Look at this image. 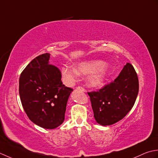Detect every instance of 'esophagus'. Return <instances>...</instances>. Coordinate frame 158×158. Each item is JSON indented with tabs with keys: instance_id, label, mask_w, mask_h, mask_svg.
Segmentation results:
<instances>
[{
	"instance_id": "obj_1",
	"label": "esophagus",
	"mask_w": 158,
	"mask_h": 158,
	"mask_svg": "<svg viewBox=\"0 0 158 158\" xmlns=\"http://www.w3.org/2000/svg\"><path fill=\"white\" fill-rule=\"evenodd\" d=\"M76 89H77V90H79V91H83V92H85V90L82 87H81V86H78V87L76 88Z\"/></svg>"
}]
</instances>
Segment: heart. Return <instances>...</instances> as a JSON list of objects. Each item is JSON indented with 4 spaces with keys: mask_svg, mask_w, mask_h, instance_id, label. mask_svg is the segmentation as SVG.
I'll use <instances>...</instances> for the list:
<instances>
[{
    "mask_svg": "<svg viewBox=\"0 0 158 158\" xmlns=\"http://www.w3.org/2000/svg\"><path fill=\"white\" fill-rule=\"evenodd\" d=\"M107 65L104 60L93 59L82 61L77 64L75 68L64 66L61 68V75L67 85L75 83L79 75L90 74L87 78L88 85L91 88H99L103 86L107 77Z\"/></svg>",
    "mask_w": 158,
    "mask_h": 158,
    "instance_id": "b5f03b06",
    "label": "heart"
}]
</instances>
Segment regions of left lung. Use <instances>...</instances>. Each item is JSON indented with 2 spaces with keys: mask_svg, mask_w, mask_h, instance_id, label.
Instances as JSON below:
<instances>
[{
  "mask_svg": "<svg viewBox=\"0 0 158 158\" xmlns=\"http://www.w3.org/2000/svg\"><path fill=\"white\" fill-rule=\"evenodd\" d=\"M138 89L137 73L127 63L114 82L99 91L88 93L97 123L106 126L123 118L136 102Z\"/></svg>",
  "mask_w": 158,
  "mask_h": 158,
  "instance_id": "obj_1",
  "label": "left lung"
}]
</instances>
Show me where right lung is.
<instances>
[{"mask_svg":"<svg viewBox=\"0 0 158 158\" xmlns=\"http://www.w3.org/2000/svg\"><path fill=\"white\" fill-rule=\"evenodd\" d=\"M50 54L35 58L22 72L19 94L29 119L45 129L59 127L65 120L67 103L73 89L61 81V73L49 64Z\"/></svg>","mask_w":158,"mask_h":158,"instance_id":"add662e5","label":"right lung"}]
</instances>
